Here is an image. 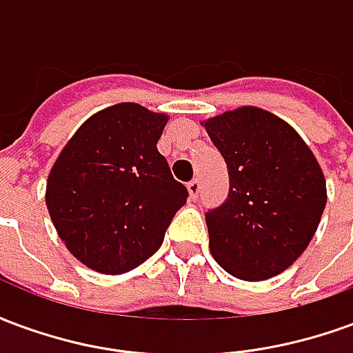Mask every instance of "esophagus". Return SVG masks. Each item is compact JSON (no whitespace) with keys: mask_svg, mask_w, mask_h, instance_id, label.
Listing matches in <instances>:
<instances>
[{"mask_svg":"<svg viewBox=\"0 0 353 353\" xmlns=\"http://www.w3.org/2000/svg\"><path fill=\"white\" fill-rule=\"evenodd\" d=\"M187 189H189V194H191L192 200L199 199V194H200V181H199V179H192V181H189Z\"/></svg>","mask_w":353,"mask_h":353,"instance_id":"34e87169","label":"esophagus"}]
</instances>
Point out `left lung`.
<instances>
[{"mask_svg":"<svg viewBox=\"0 0 353 353\" xmlns=\"http://www.w3.org/2000/svg\"><path fill=\"white\" fill-rule=\"evenodd\" d=\"M229 168V196L208 210L210 252L245 281L268 280L310 244L325 210V177L316 157L280 117L238 108L206 123Z\"/></svg>","mask_w":353,"mask_h":353,"instance_id":"8db88e82","label":"left lung"}]
</instances>
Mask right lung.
<instances>
[{
  "label": "right lung",
  "instance_id": "add662e5",
  "mask_svg": "<svg viewBox=\"0 0 353 353\" xmlns=\"http://www.w3.org/2000/svg\"><path fill=\"white\" fill-rule=\"evenodd\" d=\"M168 117L117 103L81 124L50 170L47 208L73 257L123 274L162 245L189 191L159 153Z\"/></svg>",
  "mask_w": 353,
  "mask_h": 353
}]
</instances>
